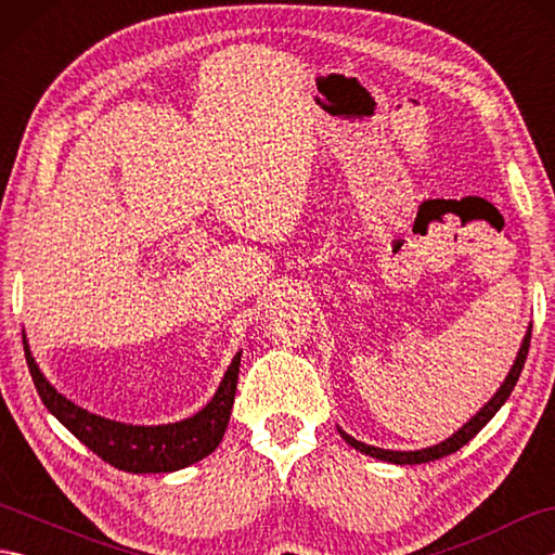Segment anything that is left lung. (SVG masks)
<instances>
[{
  "label": "left lung",
  "instance_id": "1",
  "mask_svg": "<svg viewBox=\"0 0 555 555\" xmlns=\"http://www.w3.org/2000/svg\"><path fill=\"white\" fill-rule=\"evenodd\" d=\"M529 340H532V326L527 328V334L522 338V346H520V352H517L513 367H511L508 376H505V382L501 384L499 391L493 393V398L489 400L485 408L477 412L473 420L465 422L463 427H460L453 436H448V439L441 441V443L429 446V448H422V451H386V448L367 446V443H362L358 439H352V436L346 434L340 427H338V434L344 436L346 443L356 448V451H360L364 455H372L376 460H386V463H393V465H420V463H431V460H439V457L451 455V453L460 451V448H463L465 443L473 441L475 436L481 429H485V424L501 410V405L505 403V400H508V396L513 393V388H515L517 379H520V372L525 367V360H527V352H529Z\"/></svg>",
  "mask_w": 555,
  "mask_h": 555
}]
</instances>
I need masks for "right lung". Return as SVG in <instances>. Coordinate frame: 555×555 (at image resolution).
Listing matches in <instances>:
<instances>
[{"mask_svg": "<svg viewBox=\"0 0 555 555\" xmlns=\"http://www.w3.org/2000/svg\"><path fill=\"white\" fill-rule=\"evenodd\" d=\"M23 350L35 388L42 398L44 408L76 436L80 443H86L92 453L100 455L104 463L124 469V473L147 475V473H176L197 460L207 457L229 427L235 384H238L241 352H235L227 374L217 388L215 398L195 412L193 417L157 424V427H140V424H124L107 417L92 415V412L70 403L56 388L44 379L38 362L28 348L26 334H23Z\"/></svg>", "mask_w": 555, "mask_h": 555, "instance_id": "right-lung-1", "label": "right lung"}]
</instances>
